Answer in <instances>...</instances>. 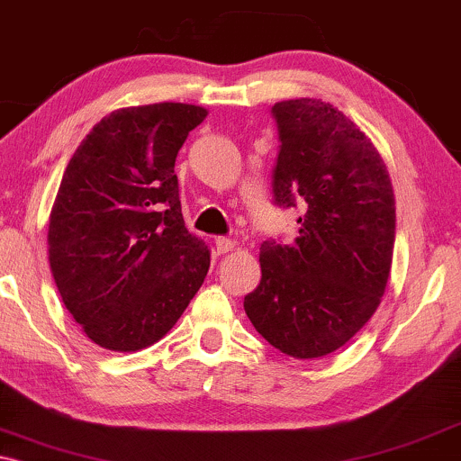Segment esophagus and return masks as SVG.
<instances>
[{
	"instance_id": "obj_1",
	"label": "esophagus",
	"mask_w": 461,
	"mask_h": 461,
	"mask_svg": "<svg viewBox=\"0 0 461 461\" xmlns=\"http://www.w3.org/2000/svg\"><path fill=\"white\" fill-rule=\"evenodd\" d=\"M235 248V241L232 239H226V237H216V254L222 256V254H229Z\"/></svg>"
}]
</instances>
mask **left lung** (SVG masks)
<instances>
[{"label":"left lung","mask_w":461,"mask_h":461,"mask_svg":"<svg viewBox=\"0 0 461 461\" xmlns=\"http://www.w3.org/2000/svg\"><path fill=\"white\" fill-rule=\"evenodd\" d=\"M279 155L275 203L300 205L292 243L264 241L262 279L243 308L256 331L294 358L331 355L367 321L386 289L394 191L380 150L319 98L273 106Z\"/></svg>","instance_id":"obj_1"}]
</instances>
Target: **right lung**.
<instances>
[{"label":"right lung","mask_w":461,"mask_h":461,"mask_svg":"<svg viewBox=\"0 0 461 461\" xmlns=\"http://www.w3.org/2000/svg\"><path fill=\"white\" fill-rule=\"evenodd\" d=\"M207 109L128 106L100 119L62 174L48 224L62 302L94 344L159 342L199 292L210 249L182 218L176 157Z\"/></svg>","instance_id":"add662e5"}]
</instances>
